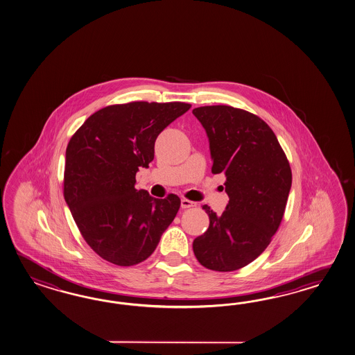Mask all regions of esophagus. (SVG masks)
<instances>
[{
    "label": "esophagus",
    "instance_id": "34e87169",
    "mask_svg": "<svg viewBox=\"0 0 355 355\" xmlns=\"http://www.w3.org/2000/svg\"><path fill=\"white\" fill-rule=\"evenodd\" d=\"M182 208H193V207H197V203L191 202L189 199L184 198L182 199Z\"/></svg>",
    "mask_w": 355,
    "mask_h": 355
}]
</instances>
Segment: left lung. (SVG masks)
<instances>
[{
	"label": "left lung",
	"instance_id": "1",
	"mask_svg": "<svg viewBox=\"0 0 355 355\" xmlns=\"http://www.w3.org/2000/svg\"><path fill=\"white\" fill-rule=\"evenodd\" d=\"M206 129L212 173L226 176L229 205L223 214L205 206L209 226L193 241L199 263L230 272L261 256L279 229L288 191L291 168L275 132L261 117L225 105L194 108Z\"/></svg>",
	"mask_w": 355,
	"mask_h": 355
}]
</instances>
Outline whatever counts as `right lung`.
<instances>
[{
	"label": "right lung",
	"mask_w": 355,
	"mask_h": 355,
	"mask_svg": "<svg viewBox=\"0 0 355 355\" xmlns=\"http://www.w3.org/2000/svg\"><path fill=\"white\" fill-rule=\"evenodd\" d=\"M190 107L185 102L112 105L89 116L69 141L64 197L87 244L110 263L146 261L178 214V196L153 198L135 189V175L153 161L158 134Z\"/></svg>",
	"instance_id": "add662e5"
}]
</instances>
